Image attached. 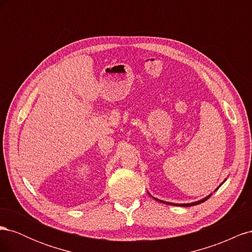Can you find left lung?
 <instances>
[{
	"instance_id": "8db88e82",
	"label": "left lung",
	"mask_w": 252,
	"mask_h": 252,
	"mask_svg": "<svg viewBox=\"0 0 252 252\" xmlns=\"http://www.w3.org/2000/svg\"><path fill=\"white\" fill-rule=\"evenodd\" d=\"M226 181V180H225ZM224 181V182H225ZM223 182V183H224ZM222 183V184H223ZM220 184V185H222ZM220 185L215 190V191H217V190L220 187ZM149 193V192H148ZM149 195H151L150 193H149ZM212 195V193H210L209 195H207L206 197H204V199H202V200H200V201H196V202H192V203H187V204H175V203H170V202H165V201H162V200H158V199H157V197H155V196H152L154 197V199L156 200V201H158V202H161V203H164V204H167V205H172V206H182V207H190V206H194V205H199V204H201V203H203V202H205V201H207L209 197Z\"/></svg>"
}]
</instances>
